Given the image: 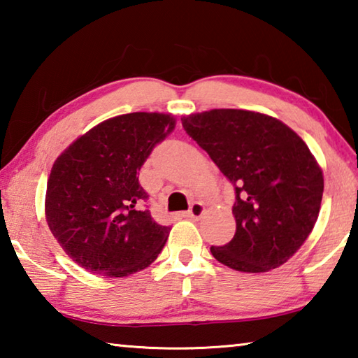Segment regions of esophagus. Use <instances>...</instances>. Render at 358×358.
<instances>
[{
	"mask_svg": "<svg viewBox=\"0 0 358 358\" xmlns=\"http://www.w3.org/2000/svg\"><path fill=\"white\" fill-rule=\"evenodd\" d=\"M203 213H205L203 205L201 202H194L191 205V208L185 213V216L186 217H191V220H199V217H201Z\"/></svg>",
	"mask_w": 358,
	"mask_h": 358,
	"instance_id": "esophagus-1",
	"label": "esophagus"
}]
</instances>
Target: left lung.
I'll return each mask as SVG.
<instances>
[{
    "label": "left lung",
    "instance_id": "1",
    "mask_svg": "<svg viewBox=\"0 0 358 358\" xmlns=\"http://www.w3.org/2000/svg\"><path fill=\"white\" fill-rule=\"evenodd\" d=\"M235 189L237 222L227 245L211 246L216 260L246 273L282 265L317 221L322 169L295 132L268 115L215 108L181 118Z\"/></svg>",
    "mask_w": 358,
    "mask_h": 358
}]
</instances>
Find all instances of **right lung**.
<instances>
[{
  "label": "right lung",
  "instance_id": "obj_1",
  "mask_svg": "<svg viewBox=\"0 0 358 358\" xmlns=\"http://www.w3.org/2000/svg\"><path fill=\"white\" fill-rule=\"evenodd\" d=\"M173 129L172 115H120L94 126L57 157L47 180V224L82 268L123 278L159 256L171 227L141 207L148 194L137 175Z\"/></svg>",
  "mask_w": 358,
  "mask_h": 358
}]
</instances>
